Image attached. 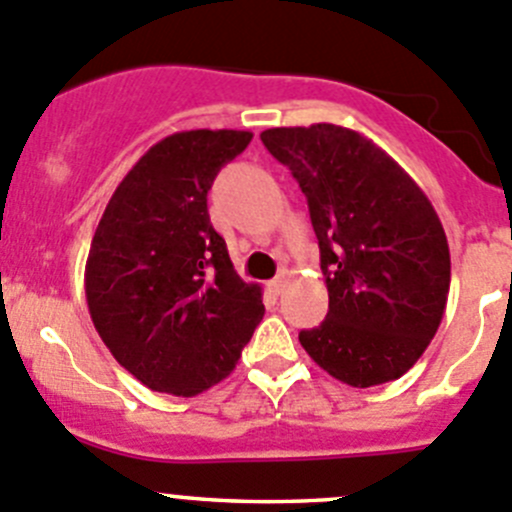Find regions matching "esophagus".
I'll use <instances>...</instances> for the list:
<instances>
[{
  "instance_id": "34e87169",
  "label": "esophagus",
  "mask_w": 512,
  "mask_h": 512,
  "mask_svg": "<svg viewBox=\"0 0 512 512\" xmlns=\"http://www.w3.org/2000/svg\"><path fill=\"white\" fill-rule=\"evenodd\" d=\"M285 287H287V277L285 275H280V277H275V280L267 282V290H270L272 295H282V292H285Z\"/></svg>"
}]
</instances>
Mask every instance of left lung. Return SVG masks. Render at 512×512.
<instances>
[{
	"label": "left lung",
	"instance_id": "left-lung-1",
	"mask_svg": "<svg viewBox=\"0 0 512 512\" xmlns=\"http://www.w3.org/2000/svg\"><path fill=\"white\" fill-rule=\"evenodd\" d=\"M270 155L300 182L330 310L300 332L335 380L372 388L410 370L443 320L448 237L425 192L385 150L337 124L272 127Z\"/></svg>",
	"mask_w": 512,
	"mask_h": 512
}]
</instances>
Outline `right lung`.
<instances>
[{"label":"right lung","mask_w":512,"mask_h":512,"mask_svg":"<svg viewBox=\"0 0 512 512\" xmlns=\"http://www.w3.org/2000/svg\"><path fill=\"white\" fill-rule=\"evenodd\" d=\"M242 130L175 132L140 157L107 202L84 267L94 327L114 360L157 393L192 398L235 370L265 315L207 212Z\"/></svg>","instance_id":"add662e5"}]
</instances>
